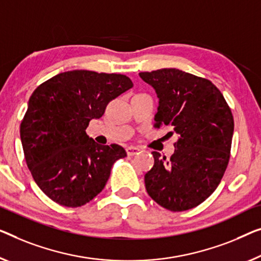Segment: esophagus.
Instances as JSON below:
<instances>
[{
	"mask_svg": "<svg viewBox=\"0 0 261 261\" xmlns=\"http://www.w3.org/2000/svg\"><path fill=\"white\" fill-rule=\"evenodd\" d=\"M141 149L139 147H136V146H127L126 147V153L127 155H134V154H137Z\"/></svg>",
	"mask_w": 261,
	"mask_h": 261,
	"instance_id": "1",
	"label": "esophagus"
}]
</instances>
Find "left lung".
Listing matches in <instances>:
<instances>
[{
  "mask_svg": "<svg viewBox=\"0 0 261 261\" xmlns=\"http://www.w3.org/2000/svg\"><path fill=\"white\" fill-rule=\"evenodd\" d=\"M159 98L154 127L178 135L170 159L153 151V168L145 188L155 203L173 212L186 211L215 192L230 161L234 120L223 93L211 81L181 71L159 69L139 72Z\"/></svg>",
  "mask_w": 261,
  "mask_h": 261,
  "instance_id": "obj_1",
  "label": "left lung"
}]
</instances>
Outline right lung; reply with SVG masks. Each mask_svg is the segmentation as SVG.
<instances>
[{"label": "right lung", "instance_id": "right-lung-1", "mask_svg": "<svg viewBox=\"0 0 261 261\" xmlns=\"http://www.w3.org/2000/svg\"><path fill=\"white\" fill-rule=\"evenodd\" d=\"M132 87L120 73L72 70L45 81L30 96L19 130L23 151L35 182L55 203H89L102 192L114 163L126 155L117 144H97L85 130Z\"/></svg>", "mask_w": 261, "mask_h": 261}]
</instances>
